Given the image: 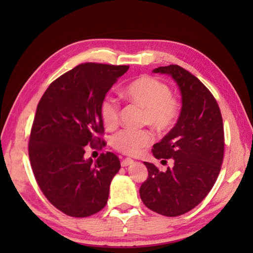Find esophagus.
Returning <instances> with one entry per match:
<instances>
[{
    "mask_svg": "<svg viewBox=\"0 0 253 253\" xmlns=\"http://www.w3.org/2000/svg\"><path fill=\"white\" fill-rule=\"evenodd\" d=\"M133 163V161L131 160V159H125V160H123L122 161V166L123 168H126V166H129V165H131Z\"/></svg>",
    "mask_w": 253,
    "mask_h": 253,
    "instance_id": "obj_1",
    "label": "esophagus"
}]
</instances>
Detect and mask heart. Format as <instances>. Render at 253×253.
Returning a JSON list of instances; mask_svg holds the SVG:
<instances>
[{
    "mask_svg": "<svg viewBox=\"0 0 253 253\" xmlns=\"http://www.w3.org/2000/svg\"><path fill=\"white\" fill-rule=\"evenodd\" d=\"M124 95L144 109L143 123L160 132L169 130L179 116V104L171 96L169 85L152 76H141L133 80L124 89ZM100 113L105 127L114 128L117 125L120 106L114 98L106 96L103 99ZM151 141L152 135L148 130L123 129L111 139L113 148L128 155L138 154Z\"/></svg>",
    "mask_w": 253,
    "mask_h": 253,
    "instance_id": "heart-1",
    "label": "heart"
}]
</instances>
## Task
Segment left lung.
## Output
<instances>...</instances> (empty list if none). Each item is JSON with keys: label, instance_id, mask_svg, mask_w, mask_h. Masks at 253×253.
I'll return each instance as SVG.
<instances>
[{"label": "left lung", "instance_id": "1", "mask_svg": "<svg viewBox=\"0 0 253 253\" xmlns=\"http://www.w3.org/2000/svg\"><path fill=\"white\" fill-rule=\"evenodd\" d=\"M152 72L175 80L181 110L175 126L152 150L155 159L173 160V168L161 171L143 162L149 176L139 193L152 211L178 216L197 207L215 184L224 157L223 120L212 93L186 69L169 65Z\"/></svg>", "mask_w": 253, "mask_h": 253}]
</instances>
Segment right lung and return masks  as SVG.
Returning <instances> with one entry per match:
<instances>
[{"mask_svg": "<svg viewBox=\"0 0 253 253\" xmlns=\"http://www.w3.org/2000/svg\"><path fill=\"white\" fill-rule=\"evenodd\" d=\"M129 66L84 63L54 80L37 106L29 159L41 191L66 215L87 217L107 203L121 162L114 153L84 159L85 146L103 147L100 106Z\"/></svg>", "mask_w": 253, "mask_h": 253, "instance_id": "add662e5", "label": "right lung"}]
</instances>
